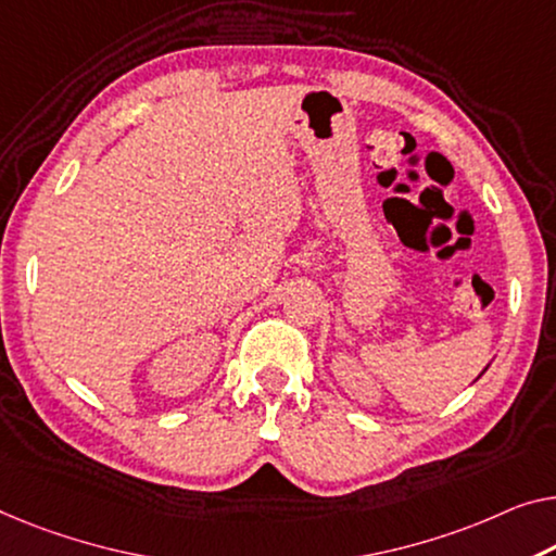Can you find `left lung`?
I'll return each mask as SVG.
<instances>
[{
	"mask_svg": "<svg viewBox=\"0 0 556 556\" xmlns=\"http://www.w3.org/2000/svg\"><path fill=\"white\" fill-rule=\"evenodd\" d=\"M486 369H490V364H486V367H484V371H486ZM484 371H482V375H484ZM482 375H479V377H482Z\"/></svg>",
	"mask_w": 556,
	"mask_h": 556,
	"instance_id": "left-lung-1",
	"label": "left lung"
}]
</instances>
